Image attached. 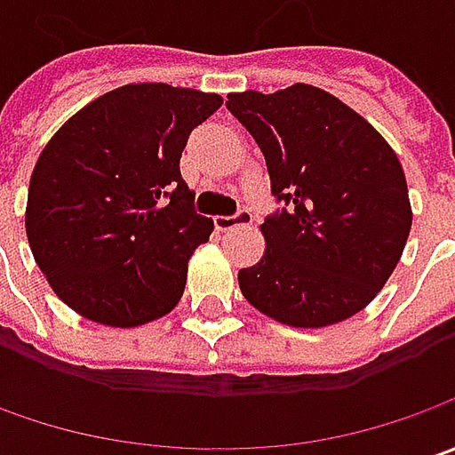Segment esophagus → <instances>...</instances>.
I'll return each instance as SVG.
<instances>
[{"label": "esophagus", "mask_w": 455, "mask_h": 455, "mask_svg": "<svg viewBox=\"0 0 455 455\" xmlns=\"http://www.w3.org/2000/svg\"><path fill=\"white\" fill-rule=\"evenodd\" d=\"M253 222V212L251 210H237L235 215H220L215 218V228L218 230H230V228H235V225H251Z\"/></svg>", "instance_id": "34e87169"}]
</instances>
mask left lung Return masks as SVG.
I'll list each match as a JSON object with an SVG mask.
<instances>
[{
    "label": "left lung",
    "instance_id": "8db88e82",
    "mask_svg": "<svg viewBox=\"0 0 455 455\" xmlns=\"http://www.w3.org/2000/svg\"><path fill=\"white\" fill-rule=\"evenodd\" d=\"M228 111L260 147L283 207L260 225L263 258L237 273L275 322L319 329L355 316L393 275L412 225L397 154L322 88L230 93Z\"/></svg>",
    "mask_w": 455,
    "mask_h": 455
}]
</instances>
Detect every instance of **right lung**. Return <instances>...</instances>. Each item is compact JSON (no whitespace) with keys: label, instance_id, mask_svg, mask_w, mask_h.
<instances>
[{"label":"right lung","instance_id":"add662e5","mask_svg":"<svg viewBox=\"0 0 455 455\" xmlns=\"http://www.w3.org/2000/svg\"><path fill=\"white\" fill-rule=\"evenodd\" d=\"M218 93L121 85L68 118L40 154L25 228L47 283L80 316L141 326L180 304L187 263L210 240L180 159Z\"/></svg>","mask_w":455,"mask_h":455}]
</instances>
